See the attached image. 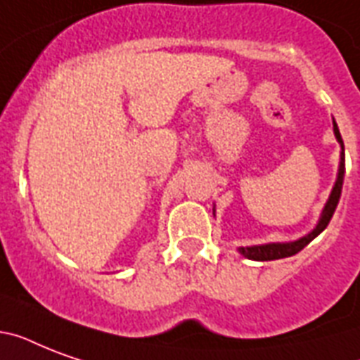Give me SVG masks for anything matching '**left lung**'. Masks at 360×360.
<instances>
[{
	"label": "left lung",
	"mask_w": 360,
	"mask_h": 360,
	"mask_svg": "<svg viewBox=\"0 0 360 360\" xmlns=\"http://www.w3.org/2000/svg\"><path fill=\"white\" fill-rule=\"evenodd\" d=\"M333 130H335V136L338 143L342 147V155H340V166H338V177H336V183L333 186V192H330L329 200L325 203L323 211H321V217H319L318 224L314 228L308 236L301 237V239L291 240V243H267V245H254V246H239L237 250L243 254L248 259H254V262H271V259H280V257H290L297 252H301L304 246L314 240L316 237L321 233V231L329 226L330 219L336 211V205L340 202V194H342V185H344V174H346V162H344V141H342L340 130H338V124L333 121Z\"/></svg>",
	"instance_id": "1"
}]
</instances>
